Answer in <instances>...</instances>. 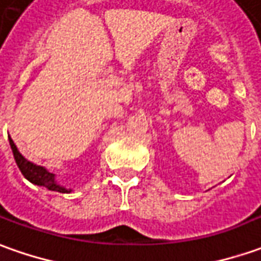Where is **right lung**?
Masks as SVG:
<instances>
[{"mask_svg": "<svg viewBox=\"0 0 261 261\" xmlns=\"http://www.w3.org/2000/svg\"><path fill=\"white\" fill-rule=\"evenodd\" d=\"M10 138V145L12 148V153H14V159H15V163L18 166L19 171L22 173V175L25 177L28 181H31L33 184H37V186H42L45 189L53 191H60V193H70L71 190H67L61 186H58L54 180V174L47 171L45 168L41 167V166H35L33 163H30L28 160H25L21 153L18 151L17 145L14 144L12 138L8 136Z\"/></svg>", "mask_w": 261, "mask_h": 261, "instance_id": "add662e5", "label": "right lung"}]
</instances>
